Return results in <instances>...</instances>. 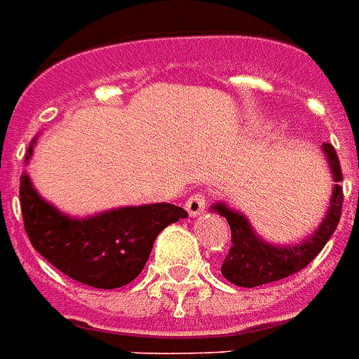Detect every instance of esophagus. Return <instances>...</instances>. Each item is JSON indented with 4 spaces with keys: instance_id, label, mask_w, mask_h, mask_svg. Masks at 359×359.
Listing matches in <instances>:
<instances>
[{
    "instance_id": "obj_1",
    "label": "esophagus",
    "mask_w": 359,
    "mask_h": 359,
    "mask_svg": "<svg viewBox=\"0 0 359 359\" xmlns=\"http://www.w3.org/2000/svg\"><path fill=\"white\" fill-rule=\"evenodd\" d=\"M207 207V197L205 193H195L191 197H187L185 201V210L189 212V216H199Z\"/></svg>"
}]
</instances>
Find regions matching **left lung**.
Returning a JSON list of instances; mask_svg holds the SVG:
<instances>
[{
    "label": "left lung",
    "mask_w": 359,
    "mask_h": 359,
    "mask_svg": "<svg viewBox=\"0 0 359 359\" xmlns=\"http://www.w3.org/2000/svg\"><path fill=\"white\" fill-rule=\"evenodd\" d=\"M323 154L334 180L330 205L325 218L311 236L296 245H274L265 241L249 224L248 216L230 208L226 203H216L210 207L220 216H224L232 230V248L222 263V276L241 288H255L261 284L280 280L290 274L302 271L315 257L321 253L325 243L334 233L342 212V170L332 144L323 143Z\"/></svg>",
    "instance_id": "obj_1"
}]
</instances>
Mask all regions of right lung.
Here are the masks:
<instances>
[{"mask_svg": "<svg viewBox=\"0 0 359 359\" xmlns=\"http://www.w3.org/2000/svg\"><path fill=\"white\" fill-rule=\"evenodd\" d=\"M36 139H32L29 164ZM21 210L32 248L73 280L114 290L135 280L149 261L154 240L166 226L187 216L182 207L152 203L98 215L69 216L40 197L29 174L21 175Z\"/></svg>", "mask_w": 359, "mask_h": 359, "instance_id": "1", "label": "right lung"}]
</instances>
